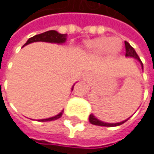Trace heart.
<instances>
[{"instance_id":"1","label":"heart","mask_w":154,"mask_h":154,"mask_svg":"<svg viewBox=\"0 0 154 154\" xmlns=\"http://www.w3.org/2000/svg\"><path fill=\"white\" fill-rule=\"evenodd\" d=\"M86 48L94 54H103L106 51L109 54L115 55L122 50V41L119 38H109V37H99L93 40H89L85 43Z\"/></svg>"}]
</instances>
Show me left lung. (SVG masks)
I'll list each match as a JSON object with an SVG mask.
<instances>
[{"label":"left lung","instance_id":"obj_1","mask_svg":"<svg viewBox=\"0 0 154 154\" xmlns=\"http://www.w3.org/2000/svg\"><path fill=\"white\" fill-rule=\"evenodd\" d=\"M125 56H131V57H134L136 58L137 60H139L141 62V64H142L143 66V63H142V61H141V59L139 58V56L138 54H136V51L135 50L131 47L128 42L125 41ZM128 120H125V121H128ZM125 121H124V122H121V123H117V124H107V123H103V122H100V121H99L97 118H95V116L93 114H91L89 116V122L92 124V125H100V126H116V125H122L124 124Z\"/></svg>","mask_w":154,"mask_h":154}]
</instances>
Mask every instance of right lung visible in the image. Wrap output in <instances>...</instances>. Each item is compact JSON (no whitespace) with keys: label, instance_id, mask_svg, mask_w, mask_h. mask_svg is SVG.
<instances>
[{"label":"right lung","instance_id":"1","mask_svg":"<svg viewBox=\"0 0 154 154\" xmlns=\"http://www.w3.org/2000/svg\"><path fill=\"white\" fill-rule=\"evenodd\" d=\"M66 37H67V34L58 33V32L55 31V30H49V31L43 32V33L34 35L33 37H30V38L28 41H26V43L24 46L28 45V44H30V43H33V42H38V41L61 44V43H64V42L66 41ZM62 113H63V111H62V112H60L58 115L54 116V117L48 118V119H44V120H41V121H42V122H49V121L57 120V119H59L61 116H62Z\"/></svg>","mask_w":154,"mask_h":154}]
</instances>
